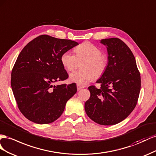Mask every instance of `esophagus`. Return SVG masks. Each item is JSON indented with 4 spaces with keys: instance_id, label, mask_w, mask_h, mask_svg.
Returning a JSON list of instances; mask_svg holds the SVG:
<instances>
[{
    "instance_id": "1",
    "label": "esophagus",
    "mask_w": 156,
    "mask_h": 156,
    "mask_svg": "<svg viewBox=\"0 0 156 156\" xmlns=\"http://www.w3.org/2000/svg\"><path fill=\"white\" fill-rule=\"evenodd\" d=\"M84 87V86H81V85H79V84H77V90L79 91L82 90V89H83Z\"/></svg>"
}]
</instances>
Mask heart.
I'll list each match as a JSON object with an SVG mask.
<instances>
[{"mask_svg":"<svg viewBox=\"0 0 156 156\" xmlns=\"http://www.w3.org/2000/svg\"><path fill=\"white\" fill-rule=\"evenodd\" d=\"M76 55L70 51H65L61 56V63L68 71L77 67L79 62H82V69L75 71L69 76L70 82L79 85H85L94 78L95 74L99 76L106 66V59L101 55V50L91 42H85L76 47Z\"/></svg>","mask_w":156,"mask_h":156,"instance_id":"b5f03b06","label":"heart"}]
</instances>
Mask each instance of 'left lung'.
<instances>
[{
  "label": "left lung",
  "instance_id": "1",
  "mask_svg": "<svg viewBox=\"0 0 156 156\" xmlns=\"http://www.w3.org/2000/svg\"><path fill=\"white\" fill-rule=\"evenodd\" d=\"M108 52V65L95 86L88 87L91 95L85 110L93 121L112 126L125 119L136 105L141 80L136 61L126 44L117 38L101 40Z\"/></svg>",
  "mask_w": 156,
  "mask_h": 156
}]
</instances>
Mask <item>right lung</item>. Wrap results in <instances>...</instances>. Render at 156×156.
<instances>
[{"mask_svg": "<svg viewBox=\"0 0 156 156\" xmlns=\"http://www.w3.org/2000/svg\"><path fill=\"white\" fill-rule=\"evenodd\" d=\"M70 40L41 35L23 48L11 74V86L20 112L38 124L53 122L77 91L75 83L53 86L69 75L61 63L62 53L78 45Z\"/></svg>", "mask_w": 156, "mask_h": 156, "instance_id": "add662e5", "label": "right lung"}]
</instances>
